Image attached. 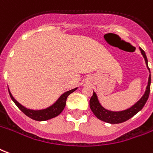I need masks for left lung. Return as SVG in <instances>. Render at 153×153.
Segmentation results:
<instances>
[{"label": "left lung", "mask_w": 153, "mask_h": 153, "mask_svg": "<svg viewBox=\"0 0 153 153\" xmlns=\"http://www.w3.org/2000/svg\"><path fill=\"white\" fill-rule=\"evenodd\" d=\"M140 50L141 52V54L143 55L147 68L150 73V69L148 65V59H147L145 53L141 48H140ZM150 85H151V73L149 74L148 85L146 87L144 94L135 104H134L131 107L126 108V109H124L122 111H111V110L105 108L100 103L99 99L95 91H93V95L90 99V108H91V111L93 112V114H95V116L103 122L111 123V124L124 123L126 121L131 118L133 116H134L137 113H139L143 108L149 99V93H150Z\"/></svg>", "instance_id": "8db88e82"}]
</instances>
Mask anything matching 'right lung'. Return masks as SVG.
Listing matches in <instances>:
<instances>
[{
    "instance_id": "add662e5",
    "label": "right lung",
    "mask_w": 153,
    "mask_h": 153,
    "mask_svg": "<svg viewBox=\"0 0 153 153\" xmlns=\"http://www.w3.org/2000/svg\"><path fill=\"white\" fill-rule=\"evenodd\" d=\"M77 88H74L72 90L65 91V92L62 94L58 99L56 100L53 105L48 106V108H43V109H39V110L30 109V108L24 107L23 105H21L20 103L18 102L16 100L14 99V97L12 96V94L10 92L9 88H8V90H9V93H10V96L11 97L12 100H13L14 104L18 106V108L23 114H26L27 117H29L31 119L42 122V121H47V120H49L51 118H53V117H56L57 115H59L63 111V109L65 108V106L66 105V99H67L68 96L70 94L72 93V92H74V91L76 90Z\"/></svg>"
}]
</instances>
